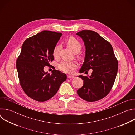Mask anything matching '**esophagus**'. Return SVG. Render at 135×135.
Masks as SVG:
<instances>
[{"instance_id":"1","label":"esophagus","mask_w":135,"mask_h":135,"mask_svg":"<svg viewBox=\"0 0 135 135\" xmlns=\"http://www.w3.org/2000/svg\"><path fill=\"white\" fill-rule=\"evenodd\" d=\"M75 77L74 76H71V75H68L67 76V78L68 79H73V78H74Z\"/></svg>"}]
</instances>
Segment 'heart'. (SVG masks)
Wrapping results in <instances>:
<instances>
[{
	"mask_svg": "<svg viewBox=\"0 0 135 135\" xmlns=\"http://www.w3.org/2000/svg\"><path fill=\"white\" fill-rule=\"evenodd\" d=\"M67 44L69 47L74 53H79L82 49V45L81 43L74 37H69L67 40ZM61 49V46L59 44L56 45L53 49L52 54L53 56L56 58L58 56L59 51ZM78 67V64L75 62L63 61L58 65L59 69L66 73H72L74 70Z\"/></svg>",
	"mask_w": 135,
	"mask_h": 135,
	"instance_id": "heart-1",
	"label": "heart"
}]
</instances>
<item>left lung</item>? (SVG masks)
<instances>
[{
	"mask_svg": "<svg viewBox=\"0 0 135 135\" xmlns=\"http://www.w3.org/2000/svg\"><path fill=\"white\" fill-rule=\"evenodd\" d=\"M76 34L82 38L86 49L80 73L93 70L90 76H79L84 84L77 93L87 102L98 101L110 91L117 76L118 61L111 44L98 33L83 30Z\"/></svg>",
	"mask_w": 135,
	"mask_h": 135,
	"instance_id": "obj_1",
	"label": "left lung"
}]
</instances>
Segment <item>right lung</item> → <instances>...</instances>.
<instances>
[{"instance_id": "add662e5", "label": "right lung", "mask_w": 135, "mask_h": 135, "mask_svg": "<svg viewBox=\"0 0 135 135\" xmlns=\"http://www.w3.org/2000/svg\"><path fill=\"white\" fill-rule=\"evenodd\" d=\"M62 33L44 30L27 38L22 44L16 66L20 84L25 93L38 102L46 101L56 93L66 75L54 69L44 71L54 60L52 52Z\"/></svg>"}]
</instances>
